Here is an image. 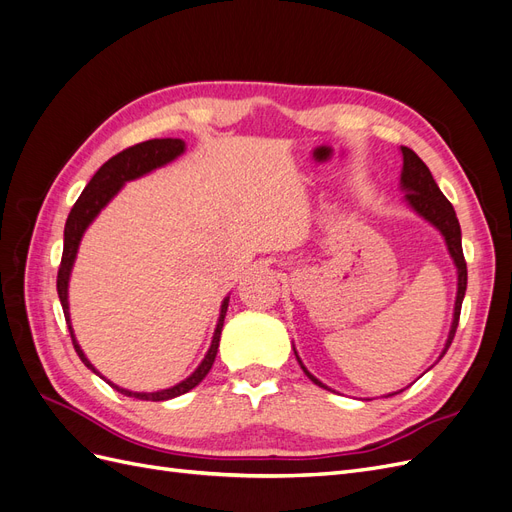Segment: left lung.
<instances>
[{
	"label": "left lung",
	"mask_w": 512,
	"mask_h": 512,
	"mask_svg": "<svg viewBox=\"0 0 512 512\" xmlns=\"http://www.w3.org/2000/svg\"><path fill=\"white\" fill-rule=\"evenodd\" d=\"M401 156H404V170H401V188L408 192L406 194L408 205L418 215H421V218H425L429 224H433L442 232L448 252H451V258H453L455 267H457L455 314H453L451 333H448L446 346L440 354V359H442L446 350L451 348V344H453V337H455L457 324H459V314H461V303H463V297H466V288H468V267H466V258H463V250H461V228H459V220H457L453 205L448 203V198L440 192L438 183L433 181L427 164L408 147H401ZM294 356H297V361H299L301 369L305 371V376L312 380L314 384L322 386V389H327V386H324L316 376H312L305 369V365L299 359L297 350H294ZM391 395H397V393H391Z\"/></svg>",
	"instance_id": "obj_1"
}]
</instances>
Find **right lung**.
I'll list each match as a JSON object with an SVG mask.
<instances>
[{
	"mask_svg": "<svg viewBox=\"0 0 512 512\" xmlns=\"http://www.w3.org/2000/svg\"><path fill=\"white\" fill-rule=\"evenodd\" d=\"M185 149V143L181 138H153V141H145V143H138L134 147H128L119 151L117 156H113L108 162H104L98 173L91 177V181L85 185L83 194L76 200L68 220H66V228H64V254H61V265L57 271V294H59V301L61 307H64V316L68 322V329H70V337H72V344L76 354L81 356V361L98 374L96 367L87 361V356L83 354L81 346L76 344V337L72 331V324H70V312H68V280H70V271L74 265V258H76V250H79V243L85 228L94 222L96 215L106 207L108 200H111L126 181H132L136 177H143L147 173H151L153 168L164 166L168 162H173L177 156H181ZM226 309H228V297L222 303V312H220V320H218V327H215L213 339H211V348L205 354L203 363L196 367L194 374L190 378H185L183 382L170 386V389L158 391V393H132L126 389H119L117 384L108 382L113 386L115 391L128 395V397H136V399H145V401H166V399H173L179 397L183 393L192 391L196 384L203 382V378L209 374V369L215 361V354H218L220 348V335H222V327H224V316H226ZM100 376V374H98Z\"/></svg>",
	"mask_w": 512,
	"mask_h": 512,
	"instance_id": "right-lung-1",
	"label": "right lung"
}]
</instances>
